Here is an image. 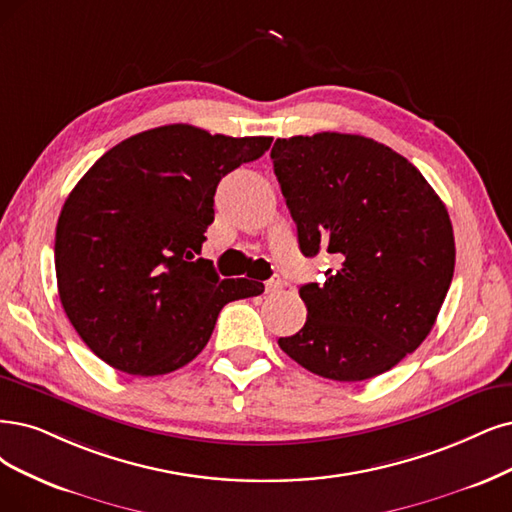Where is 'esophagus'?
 I'll use <instances>...</instances> for the list:
<instances>
[{"mask_svg":"<svg viewBox=\"0 0 512 512\" xmlns=\"http://www.w3.org/2000/svg\"><path fill=\"white\" fill-rule=\"evenodd\" d=\"M282 289V278L276 274L270 280H266V293H276Z\"/></svg>","mask_w":512,"mask_h":512,"instance_id":"esophagus-1","label":"esophagus"}]
</instances>
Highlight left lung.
<instances>
[{
  "label": "left lung",
  "mask_w": 512,
  "mask_h": 512,
  "mask_svg": "<svg viewBox=\"0 0 512 512\" xmlns=\"http://www.w3.org/2000/svg\"><path fill=\"white\" fill-rule=\"evenodd\" d=\"M270 156L301 253L337 259L323 285L299 289L306 325L278 346L337 382L399 365L434 327L453 278L443 200L407 158L361 135L276 139Z\"/></svg>",
  "instance_id": "obj_1"
}]
</instances>
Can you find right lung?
<instances>
[{"label": "right lung", "mask_w": 512, "mask_h": 512, "mask_svg": "<svg viewBox=\"0 0 512 512\" xmlns=\"http://www.w3.org/2000/svg\"><path fill=\"white\" fill-rule=\"evenodd\" d=\"M272 137L151 128L111 147L73 187L56 223L54 268L73 329L130 375L177 371L202 352L225 304L263 293L198 257L219 181Z\"/></svg>", "instance_id": "add662e5"}]
</instances>
